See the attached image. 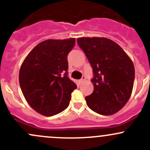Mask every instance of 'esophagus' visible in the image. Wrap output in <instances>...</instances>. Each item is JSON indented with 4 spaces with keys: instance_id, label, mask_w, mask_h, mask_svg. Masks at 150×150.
Segmentation results:
<instances>
[{
    "instance_id": "1",
    "label": "esophagus",
    "mask_w": 150,
    "mask_h": 150,
    "mask_svg": "<svg viewBox=\"0 0 150 150\" xmlns=\"http://www.w3.org/2000/svg\"><path fill=\"white\" fill-rule=\"evenodd\" d=\"M85 80H86V77H85V75H83V77H82V78L80 79V83H83V82L85 81Z\"/></svg>"
}]
</instances>
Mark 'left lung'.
I'll return each instance as SVG.
<instances>
[{"label":"left lung","instance_id":"obj_1","mask_svg":"<svg viewBox=\"0 0 150 150\" xmlns=\"http://www.w3.org/2000/svg\"><path fill=\"white\" fill-rule=\"evenodd\" d=\"M77 41L93 68L94 90L85 97L87 105L100 115L117 112L125 105L132 91V62L120 46L108 38H80Z\"/></svg>","mask_w":150,"mask_h":150}]
</instances>
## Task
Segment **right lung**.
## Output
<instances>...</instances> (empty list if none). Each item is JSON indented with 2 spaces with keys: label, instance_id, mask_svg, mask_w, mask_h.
Masks as SVG:
<instances>
[{
  "label": "right lung",
  "instance_id": "add662e5",
  "mask_svg": "<svg viewBox=\"0 0 150 150\" xmlns=\"http://www.w3.org/2000/svg\"><path fill=\"white\" fill-rule=\"evenodd\" d=\"M75 38L47 40L30 52L21 65L19 83L28 103L45 116L61 112L70 104L76 84L68 78L67 55Z\"/></svg>",
  "mask_w": 150,
  "mask_h": 150
}]
</instances>
